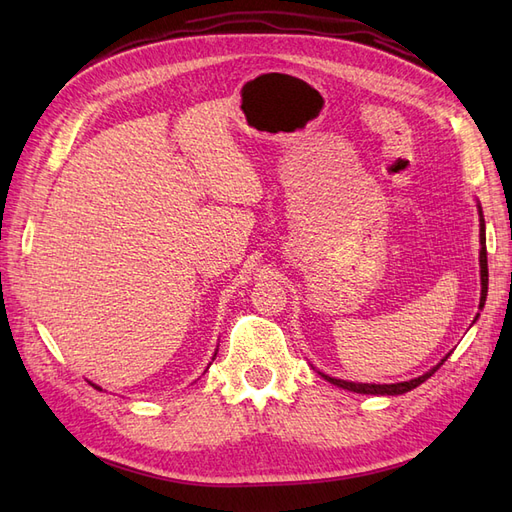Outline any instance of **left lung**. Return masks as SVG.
I'll return each mask as SVG.
<instances>
[{"mask_svg":"<svg viewBox=\"0 0 512 512\" xmlns=\"http://www.w3.org/2000/svg\"><path fill=\"white\" fill-rule=\"evenodd\" d=\"M478 215H480V303H478V309L485 307V301H487V286H489V269H487V245H485V218H483V209H480L478 205ZM478 318V316H476ZM474 318V320H476ZM448 359V354L444 356V359L429 369L427 374L418 376L414 380H408V382H397V384H363V382H346V380H339V378H331L327 374H322V371H318V374L329 380L331 384L335 386H342V389L346 391H352V393H363V395H404L412 389H416L418 384H423L427 378H431L433 374H436V369Z\"/></svg>","mask_w":512,"mask_h":512,"instance_id":"left-lung-1","label":"left lung"}]
</instances>
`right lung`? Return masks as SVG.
Wrapping results in <instances>:
<instances>
[{
  "instance_id": "add662e5",
  "label": "right lung",
  "mask_w": 512,
  "mask_h": 512,
  "mask_svg": "<svg viewBox=\"0 0 512 512\" xmlns=\"http://www.w3.org/2000/svg\"><path fill=\"white\" fill-rule=\"evenodd\" d=\"M89 384H91V386H96L94 382H89ZM96 389H98V391H102V389H100V386H96Z\"/></svg>"
}]
</instances>
